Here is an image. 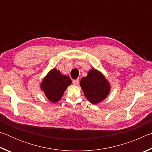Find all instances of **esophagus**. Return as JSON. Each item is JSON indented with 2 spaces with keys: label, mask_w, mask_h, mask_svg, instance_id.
<instances>
[{
  "label": "esophagus",
  "mask_w": 152,
  "mask_h": 152,
  "mask_svg": "<svg viewBox=\"0 0 152 152\" xmlns=\"http://www.w3.org/2000/svg\"><path fill=\"white\" fill-rule=\"evenodd\" d=\"M73 84H74V85H78V83H79V80L78 79H76V80H74L72 81Z\"/></svg>",
  "instance_id": "obj_1"
}]
</instances>
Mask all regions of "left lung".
I'll return each instance as SVG.
<instances>
[{"label":"left lung","mask_w":152,"mask_h":152,"mask_svg":"<svg viewBox=\"0 0 152 152\" xmlns=\"http://www.w3.org/2000/svg\"><path fill=\"white\" fill-rule=\"evenodd\" d=\"M80 86L86 99L94 104L106 99L110 89L109 82L103 74L94 68L81 79Z\"/></svg>","instance_id":"obj_1"}]
</instances>
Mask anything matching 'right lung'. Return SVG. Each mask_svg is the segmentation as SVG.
<instances>
[{"mask_svg":"<svg viewBox=\"0 0 152 152\" xmlns=\"http://www.w3.org/2000/svg\"><path fill=\"white\" fill-rule=\"evenodd\" d=\"M72 84L70 77L61 74L60 71L53 68L43 78L41 88L51 102L60 101L66 89Z\"/></svg>","mask_w":152,"mask_h":152,"instance_id":"right-lung-1","label":"right lung"}]
</instances>
